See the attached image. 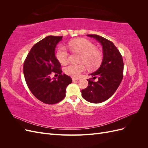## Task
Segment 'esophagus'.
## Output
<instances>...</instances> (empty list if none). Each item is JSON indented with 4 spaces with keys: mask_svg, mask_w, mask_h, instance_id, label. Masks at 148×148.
I'll return each mask as SVG.
<instances>
[{
    "mask_svg": "<svg viewBox=\"0 0 148 148\" xmlns=\"http://www.w3.org/2000/svg\"><path fill=\"white\" fill-rule=\"evenodd\" d=\"M78 78H72V81L73 82H75V81H77V80H78Z\"/></svg>",
    "mask_w": 148,
    "mask_h": 148,
    "instance_id": "obj_1",
    "label": "esophagus"
}]
</instances>
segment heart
<instances>
[{"mask_svg":"<svg viewBox=\"0 0 148 148\" xmlns=\"http://www.w3.org/2000/svg\"><path fill=\"white\" fill-rule=\"evenodd\" d=\"M69 46L74 52L81 53L80 64H69L64 68L65 73L72 77L77 78L85 69V65L88 69H94L99 66L102 61L101 52L96 49V46L88 40L77 39L69 42ZM56 58L61 64H66L69 59V52L64 46L58 48Z\"/></svg>","mask_w":148,"mask_h":148,"instance_id":"obj_1","label":"heart"}]
</instances>
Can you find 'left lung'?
<instances>
[{"mask_svg":"<svg viewBox=\"0 0 148 148\" xmlns=\"http://www.w3.org/2000/svg\"><path fill=\"white\" fill-rule=\"evenodd\" d=\"M101 43L102 46V63L95 72L89 75L97 82L88 79V86L82 90L84 99L91 103L98 104L108 99L114 95L123 78V62L119 51L114 43L96 34H87Z\"/></svg>","mask_w":148,"mask_h":148,"instance_id":"left-lung-1","label":"left lung"}]
</instances>
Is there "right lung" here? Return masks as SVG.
Here are the masks:
<instances>
[{
	"label": "right lung",
	"mask_w": 148,
	"mask_h": 148,
	"mask_svg": "<svg viewBox=\"0 0 148 148\" xmlns=\"http://www.w3.org/2000/svg\"><path fill=\"white\" fill-rule=\"evenodd\" d=\"M63 36H48L31 48L23 65L25 81L33 95L41 102L53 104L64 99L66 88L72 79L62 74L60 64L55 56L57 44ZM52 72L59 74L51 79Z\"/></svg>",
	"instance_id": "1"
}]
</instances>
